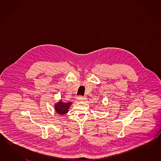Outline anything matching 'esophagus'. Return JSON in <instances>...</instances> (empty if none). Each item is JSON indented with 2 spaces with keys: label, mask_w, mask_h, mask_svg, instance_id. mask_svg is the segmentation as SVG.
Instances as JSON below:
<instances>
[{
  "label": "esophagus",
  "mask_w": 161,
  "mask_h": 161,
  "mask_svg": "<svg viewBox=\"0 0 161 161\" xmlns=\"http://www.w3.org/2000/svg\"><path fill=\"white\" fill-rule=\"evenodd\" d=\"M76 99H77L78 101H83V100L86 99V97H85V96H79L77 97Z\"/></svg>",
  "instance_id": "obj_1"
}]
</instances>
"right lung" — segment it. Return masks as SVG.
Instances as JSON below:
<instances>
[{
    "label": "right lung",
    "instance_id": "1",
    "mask_svg": "<svg viewBox=\"0 0 161 161\" xmlns=\"http://www.w3.org/2000/svg\"><path fill=\"white\" fill-rule=\"evenodd\" d=\"M72 103L71 102L69 103H64L60 100L58 103H56L55 105V110L56 112L60 114L63 115L66 113H68L69 112V108L71 106Z\"/></svg>",
    "mask_w": 161,
    "mask_h": 161
}]
</instances>
